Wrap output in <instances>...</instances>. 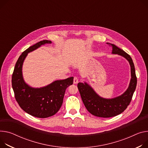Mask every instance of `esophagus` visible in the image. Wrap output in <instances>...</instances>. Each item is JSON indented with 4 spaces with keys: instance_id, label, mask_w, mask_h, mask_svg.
Returning a JSON list of instances; mask_svg holds the SVG:
<instances>
[{
    "instance_id": "34e87169",
    "label": "esophagus",
    "mask_w": 148,
    "mask_h": 148,
    "mask_svg": "<svg viewBox=\"0 0 148 148\" xmlns=\"http://www.w3.org/2000/svg\"><path fill=\"white\" fill-rule=\"evenodd\" d=\"M78 83V78L75 77H74V84H77Z\"/></svg>"
}]
</instances>
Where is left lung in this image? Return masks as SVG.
<instances>
[{"instance_id":"1","label":"left lung","mask_w":148,"mask_h":148,"mask_svg":"<svg viewBox=\"0 0 148 148\" xmlns=\"http://www.w3.org/2000/svg\"><path fill=\"white\" fill-rule=\"evenodd\" d=\"M107 44L112 46L113 54L122 56L129 62L131 79L127 90L119 96L112 99H105L97 95L86 82L78 83L77 84L82 99L87 110L94 116L105 118L116 116L126 109L131 101L137 84L135 65L130 56L115 45Z\"/></svg>"}]
</instances>
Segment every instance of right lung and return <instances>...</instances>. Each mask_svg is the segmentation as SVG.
Here are the masks:
<instances>
[{"label":"right lung","instance_id":"right-lung-1","mask_svg":"<svg viewBox=\"0 0 148 148\" xmlns=\"http://www.w3.org/2000/svg\"><path fill=\"white\" fill-rule=\"evenodd\" d=\"M44 40L29 47L19 57L12 77V86L16 101L25 112L36 117L47 118L54 115L63 102L66 88L73 84V77L56 80L47 86L34 88L26 84L22 75V65L28 53L46 44Z\"/></svg>","mask_w":148,"mask_h":148}]
</instances>
